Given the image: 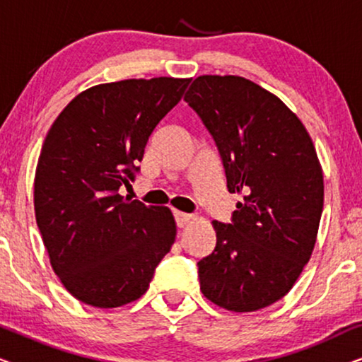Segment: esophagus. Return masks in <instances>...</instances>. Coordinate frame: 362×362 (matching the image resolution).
<instances>
[{
  "mask_svg": "<svg viewBox=\"0 0 362 362\" xmlns=\"http://www.w3.org/2000/svg\"><path fill=\"white\" fill-rule=\"evenodd\" d=\"M192 217L189 214H185V212H175V221L177 227H186L189 224Z\"/></svg>",
  "mask_w": 362,
  "mask_h": 362,
  "instance_id": "1",
  "label": "esophagus"
}]
</instances>
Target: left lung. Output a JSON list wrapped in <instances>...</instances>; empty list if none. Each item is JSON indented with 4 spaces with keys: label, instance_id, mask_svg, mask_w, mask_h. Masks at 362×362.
Listing matches in <instances>:
<instances>
[{
    "label": "left lung",
    "instance_id": "obj_1",
    "mask_svg": "<svg viewBox=\"0 0 362 362\" xmlns=\"http://www.w3.org/2000/svg\"><path fill=\"white\" fill-rule=\"evenodd\" d=\"M219 151L227 189L242 192L230 224L212 221L216 247L197 262L201 291L230 311L265 308L288 293L313 252L323 173L288 107L237 76H201L185 95Z\"/></svg>",
    "mask_w": 362,
    "mask_h": 362
}]
</instances>
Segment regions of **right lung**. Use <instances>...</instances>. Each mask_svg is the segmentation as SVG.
I'll return each mask as SVG.
<instances>
[{
	"mask_svg": "<svg viewBox=\"0 0 362 362\" xmlns=\"http://www.w3.org/2000/svg\"><path fill=\"white\" fill-rule=\"evenodd\" d=\"M189 78L102 83L52 123L34 180V209L51 265L69 293L117 308L145 293L176 237L168 207L118 189L135 181L148 138Z\"/></svg>",
	"mask_w": 362,
	"mask_h": 362,
	"instance_id": "1",
	"label": "right lung"
}]
</instances>
